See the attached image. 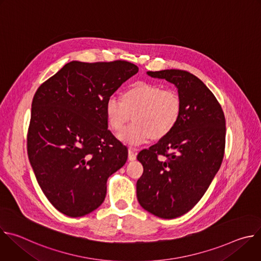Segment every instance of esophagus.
<instances>
[{"label":"esophagus","mask_w":261,"mask_h":261,"mask_svg":"<svg viewBox=\"0 0 261 261\" xmlns=\"http://www.w3.org/2000/svg\"><path fill=\"white\" fill-rule=\"evenodd\" d=\"M128 159L130 161L136 160V148L129 147V150H128Z\"/></svg>","instance_id":"obj_1"}]
</instances>
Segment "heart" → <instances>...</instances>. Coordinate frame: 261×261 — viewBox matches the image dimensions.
I'll list each match as a JSON object with an SVG mask.
<instances>
[{"label":"heart","mask_w":261,"mask_h":261,"mask_svg":"<svg viewBox=\"0 0 261 261\" xmlns=\"http://www.w3.org/2000/svg\"><path fill=\"white\" fill-rule=\"evenodd\" d=\"M105 117L110 129L121 131L119 139L129 145H139L151 137L161 139L177 125L181 114V99L173 89L161 85L139 82L126 89L121 101L109 97L104 106Z\"/></svg>","instance_id":"obj_1"}]
</instances>
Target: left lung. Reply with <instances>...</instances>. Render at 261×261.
<instances>
[{"mask_svg":"<svg viewBox=\"0 0 261 261\" xmlns=\"http://www.w3.org/2000/svg\"><path fill=\"white\" fill-rule=\"evenodd\" d=\"M147 74L177 88L181 114L167 136L137 155L143 173L136 195L145 211L173 219L200 200L218 172L225 151V117L214 94L190 72L170 69Z\"/></svg>","mask_w":261,"mask_h":261,"instance_id":"left-lung-1","label":"left lung"}]
</instances>
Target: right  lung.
Wrapping results in <instances>:
<instances>
[{
    "mask_svg": "<svg viewBox=\"0 0 261 261\" xmlns=\"http://www.w3.org/2000/svg\"><path fill=\"white\" fill-rule=\"evenodd\" d=\"M138 72L126 61H72L36 91L28 130V156L49 202L83 217L99 207L107 178L128 150L107 128L106 100Z\"/></svg>",
    "mask_w": 261,
    "mask_h": 261,
    "instance_id": "right-lung-1",
    "label": "right lung"
}]
</instances>
